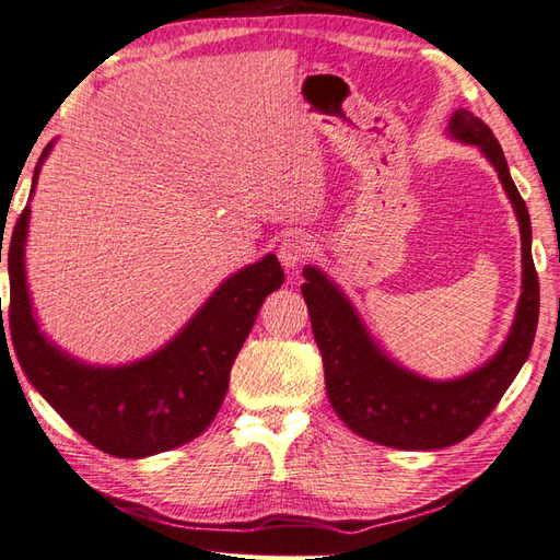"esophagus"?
Listing matches in <instances>:
<instances>
[{"mask_svg": "<svg viewBox=\"0 0 560 560\" xmlns=\"http://www.w3.org/2000/svg\"><path fill=\"white\" fill-rule=\"evenodd\" d=\"M310 255H312V243H310V238L300 236V234L283 238L281 246H279V260L285 269L300 267Z\"/></svg>", "mask_w": 560, "mask_h": 560, "instance_id": "esophagus-1", "label": "esophagus"}]
</instances>
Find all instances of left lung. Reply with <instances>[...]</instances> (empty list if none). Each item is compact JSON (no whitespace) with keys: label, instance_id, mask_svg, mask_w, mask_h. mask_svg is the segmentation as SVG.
<instances>
[{"label":"left lung","instance_id":"8db88e82","mask_svg":"<svg viewBox=\"0 0 560 560\" xmlns=\"http://www.w3.org/2000/svg\"><path fill=\"white\" fill-rule=\"evenodd\" d=\"M450 132L476 143L490 158L518 214L523 238V295L504 348L476 374L450 383H433L395 366L374 348L346 298L319 269L303 271L300 291L310 310L326 393L338 417L371 442L397 450H442L476 433L504 397L533 348L539 319V279L529 250V214L515 189L497 137L470 110H456Z\"/></svg>","mask_w":560,"mask_h":560}]
</instances>
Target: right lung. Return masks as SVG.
I'll use <instances>...</instances> for the list:
<instances>
[{
	"mask_svg": "<svg viewBox=\"0 0 560 560\" xmlns=\"http://www.w3.org/2000/svg\"><path fill=\"white\" fill-rule=\"evenodd\" d=\"M49 149L42 151L33 189ZM27 214L25 206L9 243L7 324L27 381L75 433L113 456H151L198 438L220 411L234 360L265 298L281 289L277 257L267 255L226 279L165 350L132 366L94 369L56 350L33 319L23 269ZM0 338H7L4 328Z\"/></svg>",
	"mask_w": 560,
	"mask_h": 560,
	"instance_id": "obj_1",
	"label": "right lung"
}]
</instances>
